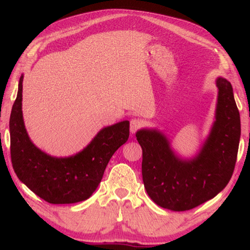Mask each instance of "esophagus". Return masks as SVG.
I'll return each mask as SVG.
<instances>
[{
  "label": "esophagus",
  "mask_w": 250,
  "mask_h": 250,
  "mask_svg": "<svg viewBox=\"0 0 250 250\" xmlns=\"http://www.w3.org/2000/svg\"><path fill=\"white\" fill-rule=\"evenodd\" d=\"M141 126H142V121L140 119H137V118L131 119V121H130V131H131L132 134H134L137 130H140Z\"/></svg>",
  "instance_id": "34e87169"
}]
</instances>
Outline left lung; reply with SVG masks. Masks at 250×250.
I'll list each match as a JSON object with an SVG mask.
<instances>
[{
	"mask_svg": "<svg viewBox=\"0 0 250 250\" xmlns=\"http://www.w3.org/2000/svg\"><path fill=\"white\" fill-rule=\"evenodd\" d=\"M216 120L200 152L184 160L161 132L142 129L136 140L143 149L142 175L150 199L174 211L192 209L213 199L230 182L236 163L241 119L230 82L218 77Z\"/></svg>",
	"mask_w": 250,
	"mask_h": 250,
	"instance_id": "left-lung-1",
	"label": "left lung"
}]
</instances>
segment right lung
I'll use <instances>...</instances> for the list:
<instances>
[{"instance_id":"obj_1","label":"right lung","mask_w":250,"mask_h":250,"mask_svg":"<svg viewBox=\"0 0 250 250\" xmlns=\"http://www.w3.org/2000/svg\"><path fill=\"white\" fill-rule=\"evenodd\" d=\"M21 75L17 98L9 119L10 157L18 178L31 191L51 204H71L87 200L102 180L115 151L128 141V120L106 126L76 155L56 158L39 149L26 133L22 117Z\"/></svg>"}]
</instances>
